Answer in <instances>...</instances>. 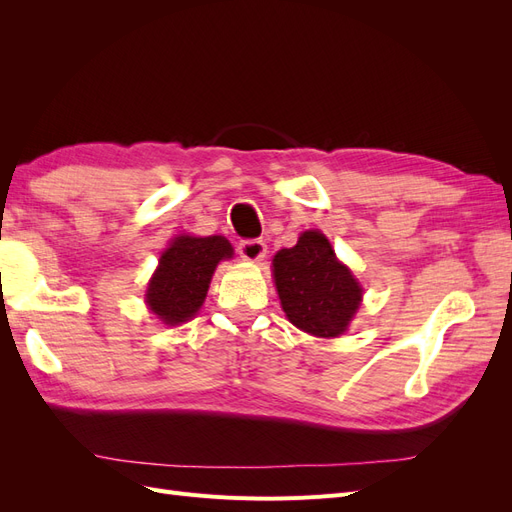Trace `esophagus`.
<instances>
[{
	"mask_svg": "<svg viewBox=\"0 0 512 512\" xmlns=\"http://www.w3.org/2000/svg\"><path fill=\"white\" fill-rule=\"evenodd\" d=\"M239 256L243 260L258 262L267 256V245L262 239H245L239 243Z\"/></svg>",
	"mask_w": 512,
	"mask_h": 512,
	"instance_id": "34e87169",
	"label": "esophagus"
}]
</instances>
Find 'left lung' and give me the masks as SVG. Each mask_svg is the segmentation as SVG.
<instances>
[{"label":"left lung","instance_id":"1","mask_svg":"<svg viewBox=\"0 0 512 512\" xmlns=\"http://www.w3.org/2000/svg\"><path fill=\"white\" fill-rule=\"evenodd\" d=\"M275 288L288 320L305 333L337 337L359 309L363 290L318 230H307L273 258Z\"/></svg>","mask_w":512,"mask_h":512}]
</instances>
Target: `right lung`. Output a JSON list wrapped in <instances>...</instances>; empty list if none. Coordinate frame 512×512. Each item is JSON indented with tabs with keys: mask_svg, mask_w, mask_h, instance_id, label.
I'll use <instances>...</instances> for the list:
<instances>
[{
	"mask_svg": "<svg viewBox=\"0 0 512 512\" xmlns=\"http://www.w3.org/2000/svg\"><path fill=\"white\" fill-rule=\"evenodd\" d=\"M230 256L232 247L224 237H177L151 277L147 290L151 312L166 324L190 320L207 297L218 262Z\"/></svg>",
	"mask_w": 512,
	"mask_h": 512,
	"instance_id": "obj_1",
	"label": "right lung"
}]
</instances>
